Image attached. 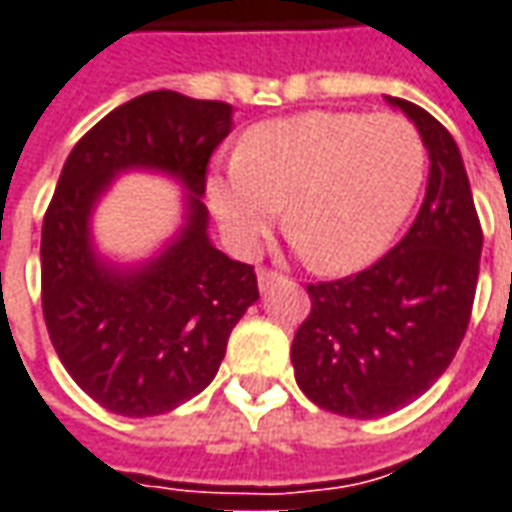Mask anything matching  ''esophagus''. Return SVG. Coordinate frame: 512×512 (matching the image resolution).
I'll return each instance as SVG.
<instances>
[{
    "instance_id": "esophagus-1",
    "label": "esophagus",
    "mask_w": 512,
    "mask_h": 512,
    "mask_svg": "<svg viewBox=\"0 0 512 512\" xmlns=\"http://www.w3.org/2000/svg\"><path fill=\"white\" fill-rule=\"evenodd\" d=\"M280 280H282L280 271H271V268H260V271H257V285H260V291H268L274 282H280Z\"/></svg>"
}]
</instances>
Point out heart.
I'll list each match as a JSON object with an SVG mask.
<instances>
[{
    "instance_id": "heart-1",
    "label": "heart",
    "mask_w": 512,
    "mask_h": 512,
    "mask_svg": "<svg viewBox=\"0 0 512 512\" xmlns=\"http://www.w3.org/2000/svg\"><path fill=\"white\" fill-rule=\"evenodd\" d=\"M427 180V146L399 113L310 110L249 130L207 196L238 252H252L285 205V227L313 268L374 263L405 227Z\"/></svg>"
}]
</instances>
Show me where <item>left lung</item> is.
Returning <instances> with one entry per match:
<instances>
[{"label": "left lung", "instance_id": "1", "mask_svg": "<svg viewBox=\"0 0 512 512\" xmlns=\"http://www.w3.org/2000/svg\"><path fill=\"white\" fill-rule=\"evenodd\" d=\"M402 107L430 152L427 194L405 238L352 277L310 282V313L291 343L310 402L346 418L410 405L443 371L468 330L482 227L455 138L424 107Z\"/></svg>", "mask_w": 512, "mask_h": 512}]
</instances>
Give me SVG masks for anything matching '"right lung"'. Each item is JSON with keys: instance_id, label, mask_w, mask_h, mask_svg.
I'll list each match as a JSON object with an SVG mask.
<instances>
[{"instance_id": "add662e5", "label": "right lung", "mask_w": 512, "mask_h": 512, "mask_svg": "<svg viewBox=\"0 0 512 512\" xmlns=\"http://www.w3.org/2000/svg\"><path fill=\"white\" fill-rule=\"evenodd\" d=\"M230 127L227 102L149 91L85 132L60 171L41 230L44 321L71 380L110 413L160 416L205 391L260 296L255 266L207 238V166ZM124 168L166 170L192 191L181 238L135 272L99 264L87 238L90 207Z\"/></svg>"}]
</instances>
